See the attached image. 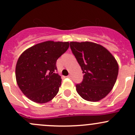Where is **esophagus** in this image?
I'll return each instance as SVG.
<instances>
[{
    "mask_svg": "<svg viewBox=\"0 0 135 135\" xmlns=\"http://www.w3.org/2000/svg\"><path fill=\"white\" fill-rule=\"evenodd\" d=\"M71 77H72V76L71 75H69V76H67V78H71Z\"/></svg>",
    "mask_w": 135,
    "mask_h": 135,
    "instance_id": "34e87169",
    "label": "esophagus"
}]
</instances>
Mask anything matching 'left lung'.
Returning <instances> with one entry per match:
<instances>
[{"mask_svg":"<svg viewBox=\"0 0 135 135\" xmlns=\"http://www.w3.org/2000/svg\"><path fill=\"white\" fill-rule=\"evenodd\" d=\"M70 49L83 73L76 91L84 100L98 102L111 91L118 74V64L107 49L95 42H70Z\"/></svg>","mask_w":135,"mask_h":135,"instance_id":"left-lung-1","label":"left lung"}]
</instances>
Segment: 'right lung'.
<instances>
[{"instance_id": "add662e5", "label": "right lung", "mask_w": 135, "mask_h": 135, "mask_svg": "<svg viewBox=\"0 0 135 135\" xmlns=\"http://www.w3.org/2000/svg\"><path fill=\"white\" fill-rule=\"evenodd\" d=\"M69 47V42L48 41L24 51L15 67L17 83L32 102L45 103L59 92L61 78L56 73L57 59Z\"/></svg>"}]
</instances>
